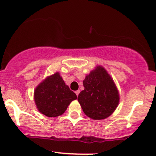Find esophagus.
I'll use <instances>...</instances> for the list:
<instances>
[{
	"instance_id": "esophagus-1",
	"label": "esophagus",
	"mask_w": 156,
	"mask_h": 156,
	"mask_svg": "<svg viewBox=\"0 0 156 156\" xmlns=\"http://www.w3.org/2000/svg\"><path fill=\"white\" fill-rule=\"evenodd\" d=\"M76 95L77 96H78V94H79V93H80V90H77V91H76Z\"/></svg>"
}]
</instances>
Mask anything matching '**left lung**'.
Instances as JSON below:
<instances>
[{
    "label": "left lung",
    "mask_w": 156,
    "mask_h": 156,
    "mask_svg": "<svg viewBox=\"0 0 156 156\" xmlns=\"http://www.w3.org/2000/svg\"><path fill=\"white\" fill-rule=\"evenodd\" d=\"M84 89L78 97L84 114L94 120L110 117L119 103V94L113 78L101 65L83 80Z\"/></svg>",
    "instance_id": "8db88e82"
}]
</instances>
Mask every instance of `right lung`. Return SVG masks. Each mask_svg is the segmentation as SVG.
Segmentation results:
<instances>
[{"instance_id":"add662e5","label":"right lung","mask_w":156,"mask_h":156,"mask_svg":"<svg viewBox=\"0 0 156 156\" xmlns=\"http://www.w3.org/2000/svg\"><path fill=\"white\" fill-rule=\"evenodd\" d=\"M34 94L38 111L48 117L63 114L71 102L77 99L58 72L46 77L36 87Z\"/></svg>"}]
</instances>
